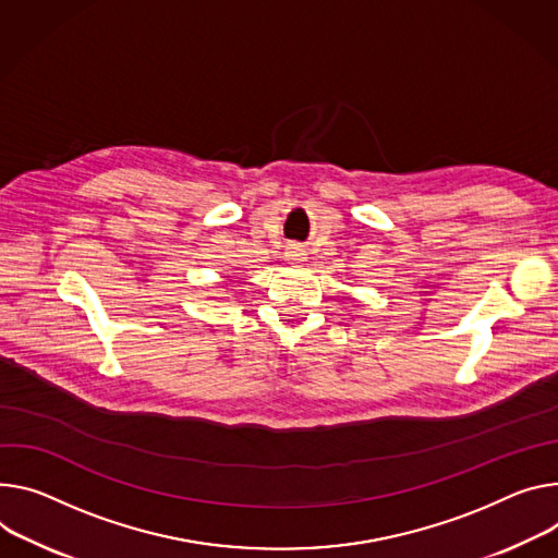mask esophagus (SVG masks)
<instances>
[{
  "instance_id": "obj_1",
  "label": "esophagus",
  "mask_w": 558,
  "mask_h": 558,
  "mask_svg": "<svg viewBox=\"0 0 558 558\" xmlns=\"http://www.w3.org/2000/svg\"><path fill=\"white\" fill-rule=\"evenodd\" d=\"M284 260L291 267H302L307 260V253H305V248L298 246V244H289L287 251H284Z\"/></svg>"
}]
</instances>
